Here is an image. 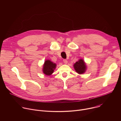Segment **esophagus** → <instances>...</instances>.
Segmentation results:
<instances>
[{"instance_id":"esophagus-1","label":"esophagus","mask_w":121,"mask_h":121,"mask_svg":"<svg viewBox=\"0 0 121 121\" xmlns=\"http://www.w3.org/2000/svg\"><path fill=\"white\" fill-rule=\"evenodd\" d=\"M63 62L65 64H67V60L66 59H64Z\"/></svg>"}]
</instances>
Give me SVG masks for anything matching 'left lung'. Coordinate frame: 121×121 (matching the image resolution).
<instances>
[{
	"label": "left lung",
	"mask_w": 121,
	"mask_h": 121,
	"mask_svg": "<svg viewBox=\"0 0 121 121\" xmlns=\"http://www.w3.org/2000/svg\"><path fill=\"white\" fill-rule=\"evenodd\" d=\"M74 67L76 71L79 74L84 73L86 69V66L82 59H80L74 65Z\"/></svg>",
	"instance_id": "left-lung-1"
}]
</instances>
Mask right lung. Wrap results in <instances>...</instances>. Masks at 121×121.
<instances>
[{
	"label": "right lung",
	"mask_w": 121,
	"mask_h": 121,
	"mask_svg": "<svg viewBox=\"0 0 121 121\" xmlns=\"http://www.w3.org/2000/svg\"><path fill=\"white\" fill-rule=\"evenodd\" d=\"M56 64L50 60H46L44 62L43 67V72L46 75H51L56 68Z\"/></svg>",
	"instance_id": "right-lung-1"
}]
</instances>
